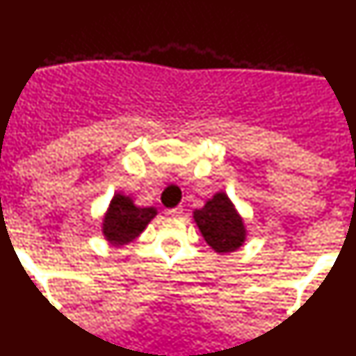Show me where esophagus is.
I'll list each match as a JSON object with an SVG mask.
<instances>
[{"instance_id": "1", "label": "esophagus", "mask_w": 356, "mask_h": 356, "mask_svg": "<svg viewBox=\"0 0 356 356\" xmlns=\"http://www.w3.org/2000/svg\"><path fill=\"white\" fill-rule=\"evenodd\" d=\"M182 207L179 205V207H175V209H169V210H165V215H169V217H179V215L182 213Z\"/></svg>"}]
</instances>
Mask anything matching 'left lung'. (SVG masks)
I'll use <instances>...</instances> for the list:
<instances>
[{
  "instance_id": "1",
  "label": "left lung",
  "mask_w": 356,
  "mask_h": 356,
  "mask_svg": "<svg viewBox=\"0 0 356 356\" xmlns=\"http://www.w3.org/2000/svg\"><path fill=\"white\" fill-rule=\"evenodd\" d=\"M205 241L217 253H230L245 241V227L225 193H217L204 209L193 211Z\"/></svg>"
}]
</instances>
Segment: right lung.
Returning a JSON list of instances; mask_svg holds the SVG:
<instances>
[{
    "instance_id": "add662e5",
    "label": "right lung",
    "mask_w": 356,
    "mask_h": 356,
    "mask_svg": "<svg viewBox=\"0 0 356 356\" xmlns=\"http://www.w3.org/2000/svg\"><path fill=\"white\" fill-rule=\"evenodd\" d=\"M156 210L139 209L129 197L115 195L111 200L108 213L103 220V233L106 240L113 245H124L133 241L139 233L146 228V225L154 218Z\"/></svg>"
}]
</instances>
